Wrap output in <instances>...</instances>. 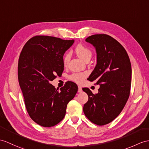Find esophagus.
<instances>
[{
  "label": "esophagus",
  "instance_id": "1",
  "mask_svg": "<svg viewBox=\"0 0 149 149\" xmlns=\"http://www.w3.org/2000/svg\"><path fill=\"white\" fill-rule=\"evenodd\" d=\"M78 92L79 93V92H82V88L81 86H78Z\"/></svg>",
  "mask_w": 149,
  "mask_h": 149
}]
</instances>
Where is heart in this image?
I'll list each match as a JSON object with an SVG mask.
<instances>
[{
    "label": "heart",
    "mask_w": 149,
    "mask_h": 149,
    "mask_svg": "<svg viewBox=\"0 0 149 149\" xmlns=\"http://www.w3.org/2000/svg\"><path fill=\"white\" fill-rule=\"evenodd\" d=\"M75 52L77 53V56L80 59L85 61L91 59L92 56V50L84 45L81 44V43H79V44L76 47ZM70 54L69 52L66 53L64 55L63 57V64L64 66H66L68 64L69 61L70 60ZM86 75L87 74L86 72H77V73L72 74L70 77V78L72 81L78 83V84H80L84 80Z\"/></svg>",
    "instance_id": "b5f03b06"
}]
</instances>
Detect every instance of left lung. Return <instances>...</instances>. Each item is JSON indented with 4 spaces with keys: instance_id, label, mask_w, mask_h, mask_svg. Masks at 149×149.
I'll use <instances>...</instances> for the list:
<instances>
[{
    "instance_id": "left-lung-1",
    "label": "left lung",
    "mask_w": 149,
    "mask_h": 149,
    "mask_svg": "<svg viewBox=\"0 0 149 149\" xmlns=\"http://www.w3.org/2000/svg\"><path fill=\"white\" fill-rule=\"evenodd\" d=\"M85 41L95 47L97 64L88 79L100 85L93 94L83 88L88 100L83 106L86 117L99 126L107 125L118 116L128 100L132 81V66L126 50L111 36L98 34Z\"/></svg>"
}]
</instances>
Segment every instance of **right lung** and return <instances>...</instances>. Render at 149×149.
<instances>
[{"label":"right lung","mask_w":149,"mask_h":149,"mask_svg":"<svg viewBox=\"0 0 149 149\" xmlns=\"http://www.w3.org/2000/svg\"><path fill=\"white\" fill-rule=\"evenodd\" d=\"M74 40L49 36H35L26 43L18 61V80L28 114L43 127L58 124L66 114L67 105L78 92L68 81L56 89L50 81L63 73V56Z\"/></svg>","instance_id":"add662e5"}]
</instances>
